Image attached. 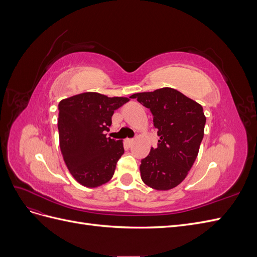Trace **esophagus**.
<instances>
[{
  "label": "esophagus",
  "mask_w": 257,
  "mask_h": 257,
  "mask_svg": "<svg viewBox=\"0 0 257 257\" xmlns=\"http://www.w3.org/2000/svg\"><path fill=\"white\" fill-rule=\"evenodd\" d=\"M133 144H134L133 139H125V145L127 147H132V146H133Z\"/></svg>",
  "instance_id": "obj_1"
}]
</instances>
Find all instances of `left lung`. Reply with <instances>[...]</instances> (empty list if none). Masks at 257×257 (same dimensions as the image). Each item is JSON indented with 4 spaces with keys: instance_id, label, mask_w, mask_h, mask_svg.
Returning <instances> with one entry per match:
<instances>
[{
    "instance_id": "left-lung-1",
    "label": "left lung",
    "mask_w": 257,
    "mask_h": 257,
    "mask_svg": "<svg viewBox=\"0 0 257 257\" xmlns=\"http://www.w3.org/2000/svg\"><path fill=\"white\" fill-rule=\"evenodd\" d=\"M153 114L159 146L142 160V180L157 191L180 184L195 162L204 137L206 116L203 107L172 88L136 93L131 96Z\"/></svg>"
}]
</instances>
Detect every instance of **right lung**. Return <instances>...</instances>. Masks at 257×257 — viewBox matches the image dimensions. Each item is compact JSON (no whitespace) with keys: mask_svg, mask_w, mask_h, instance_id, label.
<instances>
[{"mask_svg":"<svg viewBox=\"0 0 257 257\" xmlns=\"http://www.w3.org/2000/svg\"><path fill=\"white\" fill-rule=\"evenodd\" d=\"M127 97H108L85 92L59 103L60 149L75 180L97 188L110 180L116 162L124 153L123 142L106 137L113 111Z\"/></svg>","mask_w":257,"mask_h":257,"instance_id":"right-lung-1","label":"right lung"}]
</instances>
